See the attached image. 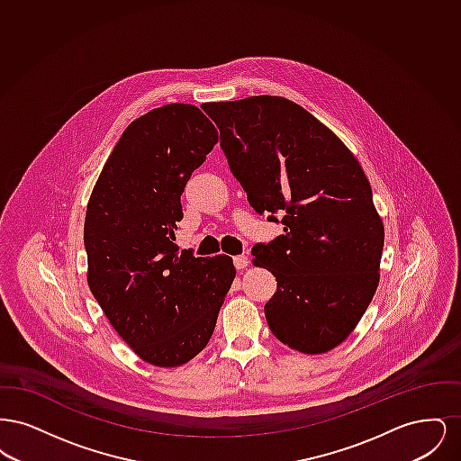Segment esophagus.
Here are the masks:
<instances>
[{"mask_svg":"<svg viewBox=\"0 0 461 461\" xmlns=\"http://www.w3.org/2000/svg\"><path fill=\"white\" fill-rule=\"evenodd\" d=\"M233 264H235L237 269H245L247 264H249V259L245 256H237V258H233Z\"/></svg>","mask_w":461,"mask_h":461,"instance_id":"esophagus-1","label":"esophagus"}]
</instances>
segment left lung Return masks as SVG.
Instances as JSON below:
<instances>
[{"mask_svg": "<svg viewBox=\"0 0 461 461\" xmlns=\"http://www.w3.org/2000/svg\"><path fill=\"white\" fill-rule=\"evenodd\" d=\"M207 113L252 209L282 214L284 235L252 249L278 282L267 327L290 349H335L380 280L384 222L368 177L335 132L284 96L214 102Z\"/></svg>", "mask_w": 461, "mask_h": 461, "instance_id": "left-lung-1", "label": "left lung"}]
</instances>
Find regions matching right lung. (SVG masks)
I'll list each match as a JSON object with an SVG mask.
<instances>
[{
  "mask_svg": "<svg viewBox=\"0 0 461 461\" xmlns=\"http://www.w3.org/2000/svg\"><path fill=\"white\" fill-rule=\"evenodd\" d=\"M218 140L195 105L150 110L122 132L89 197V290L134 354L160 368L207 346L237 275L231 258L177 254L173 241L185 185Z\"/></svg>",
  "mask_w": 461,
  "mask_h": 461,
  "instance_id": "1",
  "label": "right lung"
}]
</instances>
